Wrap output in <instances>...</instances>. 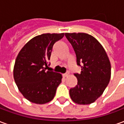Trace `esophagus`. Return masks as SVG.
<instances>
[{
  "label": "esophagus",
  "instance_id": "34e87169",
  "mask_svg": "<svg viewBox=\"0 0 124 124\" xmlns=\"http://www.w3.org/2000/svg\"><path fill=\"white\" fill-rule=\"evenodd\" d=\"M68 74H69V73L66 72V73H65V74H62V76H63V77H64V78H66L68 76Z\"/></svg>",
  "mask_w": 124,
  "mask_h": 124
}]
</instances>
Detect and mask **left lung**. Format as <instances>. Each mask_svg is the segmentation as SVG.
Here are the masks:
<instances>
[{"label": "left lung", "mask_w": 124, "mask_h": 124, "mask_svg": "<svg viewBox=\"0 0 124 124\" xmlns=\"http://www.w3.org/2000/svg\"><path fill=\"white\" fill-rule=\"evenodd\" d=\"M76 56L81 72L76 73L77 85L70 89V96L75 103L90 104L104 92L111 77L109 58L101 44L86 33H66Z\"/></svg>", "instance_id": "8db88e82"}]
</instances>
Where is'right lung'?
<instances>
[{"mask_svg": "<svg viewBox=\"0 0 124 124\" xmlns=\"http://www.w3.org/2000/svg\"><path fill=\"white\" fill-rule=\"evenodd\" d=\"M61 34H42L29 40L18 54L14 79L19 91L28 101L46 104L54 98L62 81V75L47 71L54 43L64 37Z\"/></svg>", "mask_w": 124, "mask_h": 124, "instance_id": "right-lung-1", "label": "right lung"}]
</instances>
